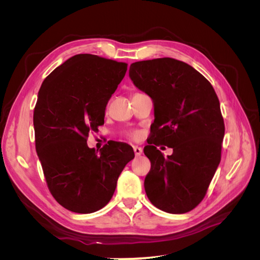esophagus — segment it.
<instances>
[{
  "mask_svg": "<svg viewBox=\"0 0 260 260\" xmlns=\"http://www.w3.org/2000/svg\"><path fill=\"white\" fill-rule=\"evenodd\" d=\"M133 151H135L136 156H141L143 153L142 147H140V146H133Z\"/></svg>",
  "mask_w": 260,
  "mask_h": 260,
  "instance_id": "esophagus-1",
  "label": "esophagus"
}]
</instances>
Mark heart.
Instances as JSON below:
<instances>
[{
  "instance_id": "1",
  "label": "heart",
  "mask_w": 260,
  "mask_h": 260,
  "mask_svg": "<svg viewBox=\"0 0 260 260\" xmlns=\"http://www.w3.org/2000/svg\"><path fill=\"white\" fill-rule=\"evenodd\" d=\"M128 136H129L130 138H137V137H138V132H136V131H131V132H129V133H128Z\"/></svg>"
}]
</instances>
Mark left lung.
<instances>
[{
	"label": "left lung",
	"mask_w": 260,
	"mask_h": 260,
	"mask_svg": "<svg viewBox=\"0 0 260 260\" xmlns=\"http://www.w3.org/2000/svg\"><path fill=\"white\" fill-rule=\"evenodd\" d=\"M129 77L154 103L153 133L144 147L151 161L147 198L162 211L184 214L202 202L221 159L224 123L217 94L198 70L170 57L133 62ZM159 144L174 153L165 159Z\"/></svg>",
	"instance_id": "8db88e82"
}]
</instances>
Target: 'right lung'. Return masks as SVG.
<instances>
[{
    "label": "right lung",
    "mask_w": 260,
    "mask_h": 260,
    "mask_svg": "<svg viewBox=\"0 0 260 260\" xmlns=\"http://www.w3.org/2000/svg\"><path fill=\"white\" fill-rule=\"evenodd\" d=\"M127 64L78 54L55 68L38 93L34 113L36 148L53 198L66 209L91 214L111 201L130 145L112 142L100 153L86 144L104 124L105 107Z\"/></svg>",
    "instance_id": "right-lung-1"
}]
</instances>
